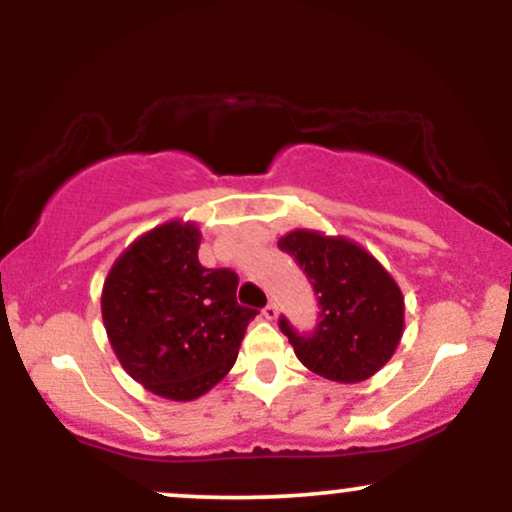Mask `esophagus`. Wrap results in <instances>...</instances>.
Masks as SVG:
<instances>
[{
	"label": "esophagus",
	"instance_id": "obj_1",
	"mask_svg": "<svg viewBox=\"0 0 512 512\" xmlns=\"http://www.w3.org/2000/svg\"><path fill=\"white\" fill-rule=\"evenodd\" d=\"M262 315L267 317V320H276V315H279V308H276V303H267V305H264Z\"/></svg>",
	"mask_w": 512,
	"mask_h": 512
}]
</instances>
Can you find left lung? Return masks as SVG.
Segmentation results:
<instances>
[{
  "instance_id": "obj_1",
  "label": "left lung",
  "mask_w": 512,
  "mask_h": 512,
  "mask_svg": "<svg viewBox=\"0 0 512 512\" xmlns=\"http://www.w3.org/2000/svg\"><path fill=\"white\" fill-rule=\"evenodd\" d=\"M317 293V325L301 334L284 315L281 332L298 361L334 383H361L395 354L404 332V296L397 281L361 245L342 236L298 231L279 240Z\"/></svg>"
}]
</instances>
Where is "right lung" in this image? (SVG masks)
Instances as JSON below:
<instances>
[{
    "label": "right lung",
    "instance_id": "right-lung-1",
    "mask_svg": "<svg viewBox=\"0 0 512 512\" xmlns=\"http://www.w3.org/2000/svg\"><path fill=\"white\" fill-rule=\"evenodd\" d=\"M195 223L168 221L117 257L101 310L117 361L158 397L190 402L236 363L260 310L236 301L238 274L207 269Z\"/></svg>",
    "mask_w": 512,
    "mask_h": 512
}]
</instances>
